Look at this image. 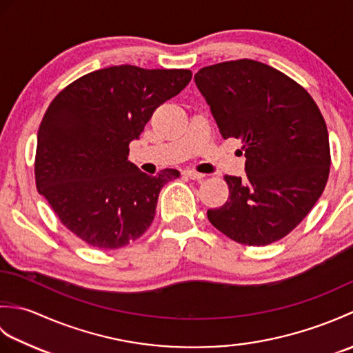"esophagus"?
I'll list each match as a JSON object with an SVG mask.
<instances>
[{"mask_svg": "<svg viewBox=\"0 0 353 353\" xmlns=\"http://www.w3.org/2000/svg\"><path fill=\"white\" fill-rule=\"evenodd\" d=\"M183 176L191 179V181H201V179L205 177V174H201V172H197L194 170H185L183 171Z\"/></svg>", "mask_w": 353, "mask_h": 353, "instance_id": "1", "label": "esophagus"}]
</instances>
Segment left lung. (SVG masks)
Wrapping results in <instances>:
<instances>
[{"label": "left lung", "instance_id": "obj_1", "mask_svg": "<svg viewBox=\"0 0 353 353\" xmlns=\"http://www.w3.org/2000/svg\"><path fill=\"white\" fill-rule=\"evenodd\" d=\"M194 79L221 137L241 141L245 156V176H224L229 199L209 209V221L245 245L279 241L326 186L331 152L323 115L294 80L250 59L205 66Z\"/></svg>", "mask_w": 353, "mask_h": 353}]
</instances>
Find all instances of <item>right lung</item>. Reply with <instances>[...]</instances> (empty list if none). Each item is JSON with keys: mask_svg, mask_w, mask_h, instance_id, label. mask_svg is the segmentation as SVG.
Segmentation results:
<instances>
[{"mask_svg": "<svg viewBox=\"0 0 353 353\" xmlns=\"http://www.w3.org/2000/svg\"><path fill=\"white\" fill-rule=\"evenodd\" d=\"M191 77L190 70L110 66L51 101L37 132L36 188L81 241L114 250L145 234L162 186L181 172L145 174L127 161L129 144Z\"/></svg>", "mask_w": 353, "mask_h": 353, "instance_id": "1", "label": "right lung"}]
</instances>
